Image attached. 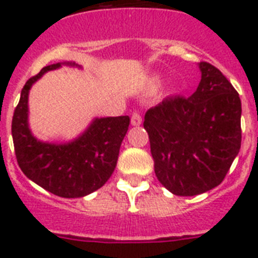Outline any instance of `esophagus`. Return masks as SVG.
Masks as SVG:
<instances>
[{
	"label": "esophagus",
	"mask_w": 258,
	"mask_h": 258,
	"mask_svg": "<svg viewBox=\"0 0 258 258\" xmlns=\"http://www.w3.org/2000/svg\"><path fill=\"white\" fill-rule=\"evenodd\" d=\"M142 123V116L141 113H139V111H134L133 115H131V124L133 125H141Z\"/></svg>",
	"instance_id": "34e87169"
}]
</instances>
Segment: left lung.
Listing matches in <instances>:
<instances>
[{
  "mask_svg": "<svg viewBox=\"0 0 258 258\" xmlns=\"http://www.w3.org/2000/svg\"><path fill=\"white\" fill-rule=\"evenodd\" d=\"M191 96H169L145 115L158 180L175 196L212 190L225 179L241 147V100L222 72L200 62Z\"/></svg>",
  "mask_w": 258,
  "mask_h": 258,
  "instance_id": "left-lung-1",
  "label": "left lung"
}]
</instances>
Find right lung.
<instances>
[{"mask_svg": "<svg viewBox=\"0 0 258 258\" xmlns=\"http://www.w3.org/2000/svg\"><path fill=\"white\" fill-rule=\"evenodd\" d=\"M76 66L75 62H64ZM60 62L44 67L25 83L12 120L14 153L18 166L30 180L54 196L79 198L91 194L112 175L119 150L130 125L128 116L95 119L76 141L64 145L44 143L28 127V95L34 82Z\"/></svg>", "mask_w": 258, "mask_h": 258, "instance_id": "obj_1", "label": "right lung"}]
</instances>
